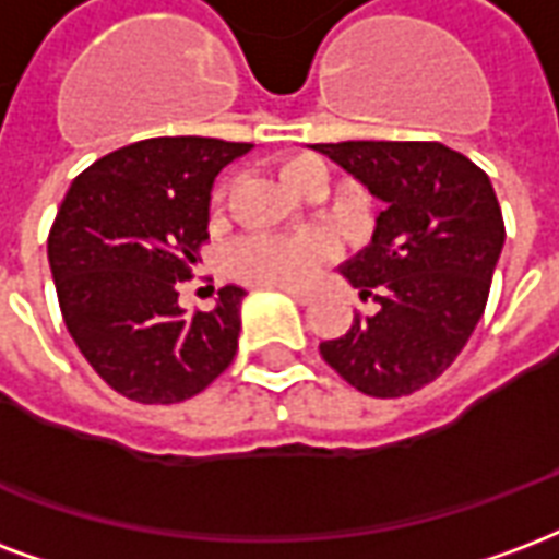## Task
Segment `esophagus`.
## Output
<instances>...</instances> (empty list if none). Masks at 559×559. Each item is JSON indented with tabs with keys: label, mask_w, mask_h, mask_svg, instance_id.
<instances>
[{
	"label": "esophagus",
	"mask_w": 559,
	"mask_h": 559,
	"mask_svg": "<svg viewBox=\"0 0 559 559\" xmlns=\"http://www.w3.org/2000/svg\"><path fill=\"white\" fill-rule=\"evenodd\" d=\"M284 293H287L290 299L299 301V305H308V301H311V293L308 290H284Z\"/></svg>",
	"instance_id": "1"
}]
</instances>
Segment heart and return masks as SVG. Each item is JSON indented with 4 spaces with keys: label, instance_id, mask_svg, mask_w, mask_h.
<instances>
[{
    "label": "heart",
    "instance_id": "obj_1",
    "mask_svg": "<svg viewBox=\"0 0 559 559\" xmlns=\"http://www.w3.org/2000/svg\"><path fill=\"white\" fill-rule=\"evenodd\" d=\"M317 175H325V165L317 156H293L281 165V180L287 183V189H296ZM222 201H225V186H216L213 206H222ZM332 239L313 230L296 237H251L234 248L230 269L248 284L305 287L317 275V269L332 258Z\"/></svg>",
    "mask_w": 559,
    "mask_h": 559
}]
</instances>
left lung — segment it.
Segmentation results:
<instances>
[{
    "mask_svg": "<svg viewBox=\"0 0 559 559\" xmlns=\"http://www.w3.org/2000/svg\"><path fill=\"white\" fill-rule=\"evenodd\" d=\"M370 189L384 210L370 246L341 266L373 296L349 332L320 353L367 396H406L456 361L486 311L503 248V216L489 175L438 142L313 144Z\"/></svg>",
    "mask_w": 559,
    "mask_h": 559,
    "instance_id": "obj_1",
    "label": "left lung"
}]
</instances>
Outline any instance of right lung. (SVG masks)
Listing matches in <instances>:
<instances>
[{
	"label": "right lung",
	"mask_w": 559,
	"mask_h": 559,
	"mask_svg": "<svg viewBox=\"0 0 559 559\" xmlns=\"http://www.w3.org/2000/svg\"><path fill=\"white\" fill-rule=\"evenodd\" d=\"M246 142L163 135L85 168L47 239L70 337L103 382L147 406H171L225 373L246 290L227 284L213 311L186 317L177 284L192 278L210 234L218 171Z\"/></svg>",
	"instance_id": "obj_1"
}]
</instances>
